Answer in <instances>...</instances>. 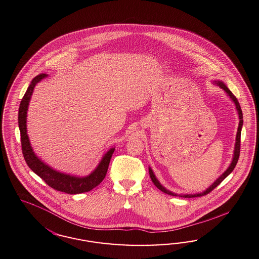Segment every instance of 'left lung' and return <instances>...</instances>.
I'll return each instance as SVG.
<instances>
[{"label":"left lung","mask_w":259,"mask_h":259,"mask_svg":"<svg viewBox=\"0 0 259 259\" xmlns=\"http://www.w3.org/2000/svg\"><path fill=\"white\" fill-rule=\"evenodd\" d=\"M214 83L218 84L221 89H223L226 93H228V96L231 98V100L234 102L235 104V106H236V110H237V112H238L239 114V119H240V121H239V126H238V130H237V135H236V143H235V147H234V155H233V159H232V161H231V164L229 165L228 166V169L222 175V176H220L219 178H218L217 180L211 185V186L209 187V188H207L206 190L204 191V192H202V193H198V194H194V195H191V194H187V195H177V194H175V193H172V192H170V191H168V190H166V188L164 186H162L161 185V183L158 181V179L156 178L155 175L153 174V171H152V169L149 167L148 169H149V176H150V178H151V180H152V182L154 183V185H155L159 190H161L162 192H164V193H166L167 195H170V196H175V197H177V196H179V197H202V196H205L207 194H209L211 191H213L216 187L227 177V176H229L230 174H231V171L234 169V167L236 166V164H237V162H238L239 156H240V143H241V130H242V126H243V114H242V110H241V107H240V104H239L238 100H237V98L234 96V94L231 93L229 90H228V87L225 84V83H223L222 81H214Z\"/></svg>","instance_id":"1"}]
</instances>
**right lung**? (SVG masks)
<instances>
[{"label": "right lung", "instance_id": "right-lung-1", "mask_svg": "<svg viewBox=\"0 0 259 259\" xmlns=\"http://www.w3.org/2000/svg\"><path fill=\"white\" fill-rule=\"evenodd\" d=\"M45 77H47V75L42 73L31 80V83L25 95L23 96L19 106L18 125L20 129L21 145L24 159L31 170L42 178V180L53 189L69 195H76L89 192L97 185H99L105 178L111 158L114 153V148H111L103 156L99 165L96 166V168L93 172L84 177L62 174L60 171L53 169L52 167L44 164L40 159H38V157L34 154L31 148L30 140L27 134V111L35 84L40 82Z\"/></svg>", "mask_w": 259, "mask_h": 259}]
</instances>
